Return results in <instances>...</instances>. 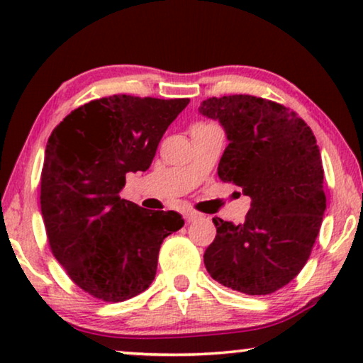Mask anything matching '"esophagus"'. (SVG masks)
Wrapping results in <instances>:
<instances>
[{"mask_svg": "<svg viewBox=\"0 0 363 363\" xmlns=\"http://www.w3.org/2000/svg\"><path fill=\"white\" fill-rule=\"evenodd\" d=\"M198 218H201L200 215H198L196 211H185V220L186 223H191V221H196Z\"/></svg>", "mask_w": 363, "mask_h": 363, "instance_id": "obj_1", "label": "esophagus"}]
</instances>
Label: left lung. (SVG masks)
I'll return each mask as SVG.
<instances>
[{
  "label": "left lung",
  "mask_w": 363,
  "mask_h": 363,
  "mask_svg": "<svg viewBox=\"0 0 363 363\" xmlns=\"http://www.w3.org/2000/svg\"><path fill=\"white\" fill-rule=\"evenodd\" d=\"M200 112L220 122L230 140L218 177L251 198L241 225L213 218L206 271L233 291L271 294L299 274L319 235L325 193L317 140L296 112L267 99L210 97Z\"/></svg>",
  "instance_id": "left-lung-1"
}]
</instances>
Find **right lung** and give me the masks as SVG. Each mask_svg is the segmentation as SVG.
Instances as JSON below:
<instances>
[{"mask_svg": "<svg viewBox=\"0 0 363 363\" xmlns=\"http://www.w3.org/2000/svg\"><path fill=\"white\" fill-rule=\"evenodd\" d=\"M190 99L111 96L74 108L49 137L41 213L52 255L84 292L106 302L140 294L157 274L163 240L185 225L118 193L145 172Z\"/></svg>", "mask_w": 363, "mask_h": 363, "instance_id": "right-lung-1", "label": "right lung"}]
</instances>
